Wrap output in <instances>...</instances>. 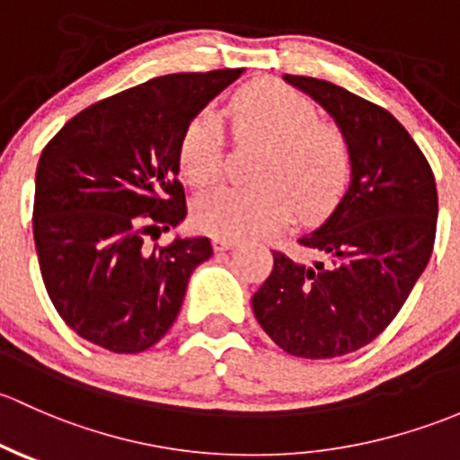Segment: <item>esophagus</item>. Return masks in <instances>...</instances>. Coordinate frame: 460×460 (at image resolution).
Listing matches in <instances>:
<instances>
[{
    "label": "esophagus",
    "mask_w": 460,
    "mask_h": 460,
    "mask_svg": "<svg viewBox=\"0 0 460 460\" xmlns=\"http://www.w3.org/2000/svg\"><path fill=\"white\" fill-rule=\"evenodd\" d=\"M212 243H215V250H217V252H221V250H230V248H234V245L239 243V241L232 239V236H219V234H217L215 239H212Z\"/></svg>",
    "instance_id": "esophagus-1"
}]
</instances>
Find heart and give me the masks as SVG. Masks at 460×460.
Instances as JSON below:
<instances>
[{
    "instance_id": "obj_1",
    "label": "heart",
    "mask_w": 460,
    "mask_h": 460,
    "mask_svg": "<svg viewBox=\"0 0 460 460\" xmlns=\"http://www.w3.org/2000/svg\"><path fill=\"white\" fill-rule=\"evenodd\" d=\"M243 137L270 144L259 168L261 186H221L195 201V221L219 236L263 234L290 219L292 210L316 217L328 210L349 174V150L334 126L321 124L310 99L274 79L252 82L232 99ZM179 164L195 186L217 181L224 164V121L199 112L179 144Z\"/></svg>"
}]
</instances>
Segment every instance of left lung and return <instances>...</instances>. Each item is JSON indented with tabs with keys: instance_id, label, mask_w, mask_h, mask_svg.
Instances as JSON below:
<instances>
[{
	"instance_id": "8db88e82",
	"label": "left lung",
	"mask_w": 460,
	"mask_h": 460,
	"mask_svg": "<svg viewBox=\"0 0 460 460\" xmlns=\"http://www.w3.org/2000/svg\"><path fill=\"white\" fill-rule=\"evenodd\" d=\"M334 119L349 150V183L328 219L299 243L316 254H274L254 292L265 334L292 357L334 358L392 323L432 257L434 172L392 112L325 79L283 75Z\"/></svg>"
}]
</instances>
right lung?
Wrapping results in <instances>:
<instances>
[{
    "mask_svg": "<svg viewBox=\"0 0 460 460\" xmlns=\"http://www.w3.org/2000/svg\"><path fill=\"white\" fill-rule=\"evenodd\" d=\"M245 68L174 73L93 103L49 141L35 174L32 234L61 319L117 354L153 348L181 310L208 236H146L188 215L179 181L186 126Z\"/></svg>",
    "mask_w": 460,
    "mask_h": 460,
    "instance_id": "obj_1",
    "label": "right lung"
}]
</instances>
